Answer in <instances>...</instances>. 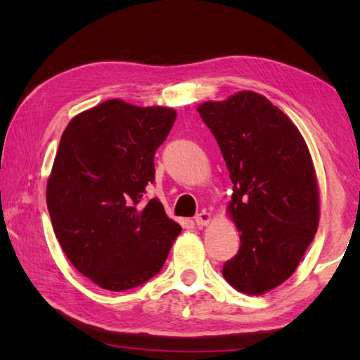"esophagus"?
Wrapping results in <instances>:
<instances>
[{"label":"esophagus","instance_id":"esophagus-1","mask_svg":"<svg viewBox=\"0 0 360 360\" xmlns=\"http://www.w3.org/2000/svg\"><path fill=\"white\" fill-rule=\"evenodd\" d=\"M211 222V214L208 211H202L200 214L195 216V224L198 225V227H205V225H208Z\"/></svg>","mask_w":360,"mask_h":360}]
</instances>
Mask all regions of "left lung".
Masks as SVG:
<instances>
[{
	"instance_id": "left-lung-1",
	"label": "left lung",
	"mask_w": 360,
	"mask_h": 360,
	"mask_svg": "<svg viewBox=\"0 0 360 360\" xmlns=\"http://www.w3.org/2000/svg\"><path fill=\"white\" fill-rule=\"evenodd\" d=\"M233 182L227 214L240 249L222 276L262 295L289 279L319 225V187L302 133L264 95L241 90L198 105Z\"/></svg>"
}]
</instances>
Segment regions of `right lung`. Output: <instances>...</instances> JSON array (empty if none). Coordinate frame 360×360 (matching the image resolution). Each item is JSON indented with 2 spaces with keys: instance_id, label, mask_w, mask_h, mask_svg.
Masks as SVG:
<instances>
[{
  "instance_id": "add662e5",
  "label": "right lung",
  "mask_w": 360,
  "mask_h": 360,
  "mask_svg": "<svg viewBox=\"0 0 360 360\" xmlns=\"http://www.w3.org/2000/svg\"><path fill=\"white\" fill-rule=\"evenodd\" d=\"M176 120L163 106L108 100L66 125L46 200L63 252L96 285L122 292L162 270L181 225L157 198L154 154Z\"/></svg>"
}]
</instances>
